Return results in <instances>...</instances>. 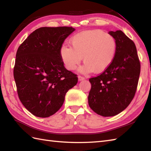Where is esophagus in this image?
I'll list each match as a JSON object with an SVG mask.
<instances>
[{
    "label": "esophagus",
    "mask_w": 151,
    "mask_h": 151,
    "mask_svg": "<svg viewBox=\"0 0 151 151\" xmlns=\"http://www.w3.org/2000/svg\"><path fill=\"white\" fill-rule=\"evenodd\" d=\"M78 81H84V80L85 79L84 77H83V76H78Z\"/></svg>",
    "instance_id": "1"
}]
</instances>
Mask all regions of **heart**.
<instances>
[{"label": "heart", "mask_w": 151, "mask_h": 151, "mask_svg": "<svg viewBox=\"0 0 151 151\" xmlns=\"http://www.w3.org/2000/svg\"><path fill=\"white\" fill-rule=\"evenodd\" d=\"M71 47L64 45L60 57L66 68L76 69L83 58L84 64L80 71L101 73L113 62L117 52V42L111 34L101 30H87L75 34L70 40Z\"/></svg>", "instance_id": "heart-1"}]
</instances>
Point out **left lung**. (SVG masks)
Segmentation results:
<instances>
[{
    "label": "left lung",
    "mask_w": 151,
    "mask_h": 151,
    "mask_svg": "<svg viewBox=\"0 0 151 151\" xmlns=\"http://www.w3.org/2000/svg\"><path fill=\"white\" fill-rule=\"evenodd\" d=\"M117 42L111 65L97 77L89 78V107L96 114L111 117L123 111L135 95L140 74V62L135 44L121 30L108 32Z\"/></svg>",
    "instance_id": "obj_1"
}]
</instances>
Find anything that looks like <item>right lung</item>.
Here are the masks:
<instances>
[{
	"label": "right lung",
	"mask_w": 151,
	"mask_h": 151,
	"mask_svg": "<svg viewBox=\"0 0 151 151\" xmlns=\"http://www.w3.org/2000/svg\"><path fill=\"white\" fill-rule=\"evenodd\" d=\"M73 27H41L19 47L14 76L22 104L36 117H50L59 110L66 93L78 82L76 75L67 70L60 57Z\"/></svg>",
	"instance_id": "add662e5"
}]
</instances>
